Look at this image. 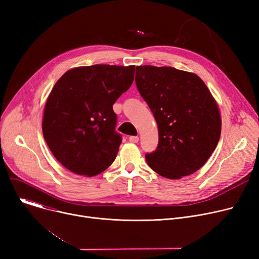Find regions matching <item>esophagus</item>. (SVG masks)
Wrapping results in <instances>:
<instances>
[{"label": "esophagus", "mask_w": 259, "mask_h": 259, "mask_svg": "<svg viewBox=\"0 0 259 259\" xmlns=\"http://www.w3.org/2000/svg\"><path fill=\"white\" fill-rule=\"evenodd\" d=\"M129 141L131 143H138L139 142V137H129Z\"/></svg>", "instance_id": "1"}]
</instances>
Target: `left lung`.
Instances as JSON below:
<instances>
[{
	"label": "left lung",
	"instance_id": "1",
	"mask_svg": "<svg viewBox=\"0 0 259 259\" xmlns=\"http://www.w3.org/2000/svg\"><path fill=\"white\" fill-rule=\"evenodd\" d=\"M135 83L158 127V146L146 160L170 180L194 173L219 144L222 118L202 79L173 67L138 66Z\"/></svg>",
	"mask_w": 259,
	"mask_h": 259
}]
</instances>
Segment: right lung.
I'll list each match as a JSON object with an SVG mask.
<instances>
[{"label": "right lung", "mask_w": 259, "mask_h": 259, "mask_svg": "<svg viewBox=\"0 0 259 259\" xmlns=\"http://www.w3.org/2000/svg\"><path fill=\"white\" fill-rule=\"evenodd\" d=\"M135 66L76 67L62 75L45 104L44 139L71 172L94 176L115 159L120 134L113 104L133 83Z\"/></svg>", "instance_id": "right-lung-1"}]
</instances>
